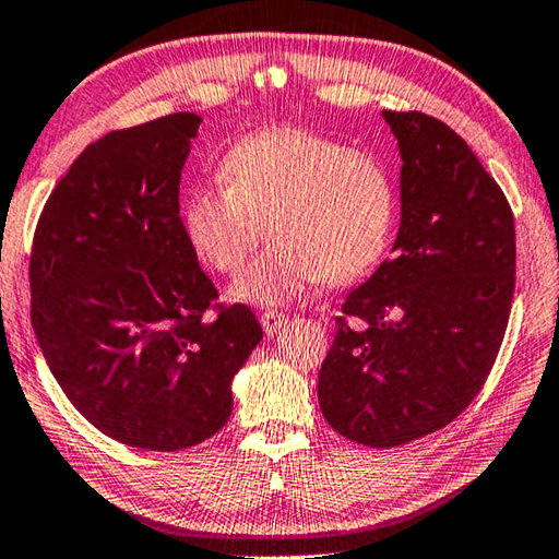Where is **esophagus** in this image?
Wrapping results in <instances>:
<instances>
[{
	"label": "esophagus",
	"mask_w": 559,
	"mask_h": 559,
	"mask_svg": "<svg viewBox=\"0 0 559 559\" xmlns=\"http://www.w3.org/2000/svg\"><path fill=\"white\" fill-rule=\"evenodd\" d=\"M285 323H288V314H285V311H264L262 314V326L266 335L278 333Z\"/></svg>",
	"instance_id": "34e87169"
}]
</instances>
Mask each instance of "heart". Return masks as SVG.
<instances>
[{"label": "heart", "mask_w": 559, "mask_h": 559, "mask_svg": "<svg viewBox=\"0 0 559 559\" xmlns=\"http://www.w3.org/2000/svg\"><path fill=\"white\" fill-rule=\"evenodd\" d=\"M224 183L186 202L190 245L236 276L264 236L274 242L238 285L242 300L276 305L326 278L347 283L383 257L395 218L391 176L376 154L305 128H266L221 162Z\"/></svg>", "instance_id": "obj_1"}]
</instances>
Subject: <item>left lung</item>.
<instances>
[{
  "instance_id": "1",
  "label": "left lung",
  "mask_w": 559,
  "mask_h": 559,
  "mask_svg": "<svg viewBox=\"0 0 559 559\" xmlns=\"http://www.w3.org/2000/svg\"><path fill=\"white\" fill-rule=\"evenodd\" d=\"M402 152L393 257L347 295L319 371L341 436L397 448L448 426L496 365L514 295V214L448 123L383 111Z\"/></svg>"
}]
</instances>
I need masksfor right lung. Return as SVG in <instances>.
<instances>
[{
  "instance_id": "obj_1",
  "label": "right lung",
  "mask_w": 559,
  "mask_h": 559,
  "mask_svg": "<svg viewBox=\"0 0 559 559\" xmlns=\"http://www.w3.org/2000/svg\"><path fill=\"white\" fill-rule=\"evenodd\" d=\"M200 116L90 142L47 198L31 250V319L61 391L102 433L174 452L230 417V381L264 338L218 302L180 221Z\"/></svg>"
}]
</instances>
